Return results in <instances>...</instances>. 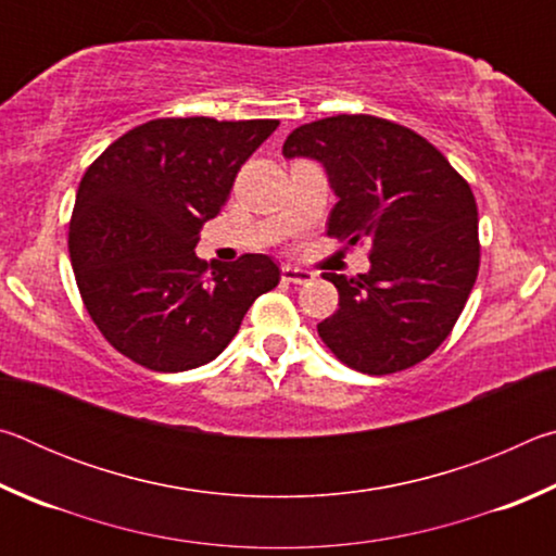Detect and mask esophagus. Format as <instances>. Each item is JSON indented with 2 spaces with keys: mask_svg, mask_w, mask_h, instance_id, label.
I'll list each match as a JSON object with an SVG mask.
<instances>
[{
  "mask_svg": "<svg viewBox=\"0 0 556 556\" xmlns=\"http://www.w3.org/2000/svg\"><path fill=\"white\" fill-rule=\"evenodd\" d=\"M316 275L314 271L308 269H301V267H294V265H285L281 267V279L285 281H291V285H308Z\"/></svg>",
  "mask_w": 556,
  "mask_h": 556,
  "instance_id": "1",
  "label": "esophagus"
}]
</instances>
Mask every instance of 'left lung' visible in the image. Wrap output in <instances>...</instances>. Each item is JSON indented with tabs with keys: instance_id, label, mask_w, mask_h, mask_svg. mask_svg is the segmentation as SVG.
<instances>
[{
	"instance_id": "left-lung-1",
	"label": "left lung",
	"mask_w": 556,
	"mask_h": 556,
	"mask_svg": "<svg viewBox=\"0 0 556 556\" xmlns=\"http://www.w3.org/2000/svg\"><path fill=\"white\" fill-rule=\"evenodd\" d=\"M281 154L321 162L338 203L328 235L370 242V271H326L338 308L318 336L368 375L407 370L446 341L481 265L478 208L466 178L397 122L336 115L287 137Z\"/></svg>"
}]
</instances>
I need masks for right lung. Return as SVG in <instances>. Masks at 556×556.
<instances>
[{
  "label": "right lung",
  "mask_w": 556,
  "mask_h": 556,
  "mask_svg": "<svg viewBox=\"0 0 556 556\" xmlns=\"http://www.w3.org/2000/svg\"><path fill=\"white\" fill-rule=\"evenodd\" d=\"M279 119L164 117L112 142L75 195L68 250L83 304L108 343L154 372L218 357L260 294L279 285L267 255L203 262L205 220Z\"/></svg>",
  "instance_id": "obj_1"
}]
</instances>
